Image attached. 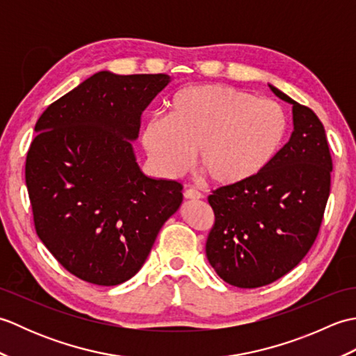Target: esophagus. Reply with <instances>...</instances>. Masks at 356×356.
Wrapping results in <instances>:
<instances>
[{
  "label": "esophagus",
  "instance_id": "1",
  "mask_svg": "<svg viewBox=\"0 0 356 356\" xmlns=\"http://www.w3.org/2000/svg\"><path fill=\"white\" fill-rule=\"evenodd\" d=\"M184 195H185L186 200H200L202 199V194L199 191H195V190H186L184 193Z\"/></svg>",
  "mask_w": 356,
  "mask_h": 356
}]
</instances>
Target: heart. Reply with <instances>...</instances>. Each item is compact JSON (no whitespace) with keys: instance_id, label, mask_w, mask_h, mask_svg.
<instances>
[{"instance_id":"heart-1","label":"heart","mask_w":356,"mask_h":356,"mask_svg":"<svg viewBox=\"0 0 356 356\" xmlns=\"http://www.w3.org/2000/svg\"><path fill=\"white\" fill-rule=\"evenodd\" d=\"M284 108L272 99L222 84L180 88L168 116H151L142 145L157 172L184 174L199 149V165L217 186L259 177L282 149L287 134Z\"/></svg>"}]
</instances>
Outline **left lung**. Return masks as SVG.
I'll return each instance as SVG.
<instances>
[{
    "instance_id": "8db88e82",
    "label": "left lung",
    "mask_w": 356,
    "mask_h": 356,
    "mask_svg": "<svg viewBox=\"0 0 356 356\" xmlns=\"http://www.w3.org/2000/svg\"><path fill=\"white\" fill-rule=\"evenodd\" d=\"M292 105L293 131L266 171L208 197L216 223L207 257L217 275L252 289L282 278L303 260L318 236L330 193L332 157L321 120L275 86Z\"/></svg>"
}]
</instances>
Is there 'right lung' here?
<instances>
[{
  "mask_svg": "<svg viewBox=\"0 0 356 356\" xmlns=\"http://www.w3.org/2000/svg\"><path fill=\"white\" fill-rule=\"evenodd\" d=\"M168 74L97 72L49 105L35 125L26 184L38 237L84 282L116 286L145 263L182 185L136 161L142 113Z\"/></svg>",
  "mask_w": 356,
  "mask_h": 356,
  "instance_id": "right-lung-1",
  "label": "right lung"
}]
</instances>
